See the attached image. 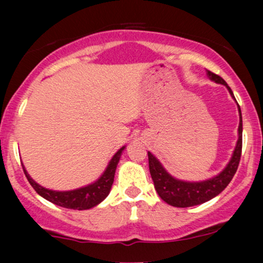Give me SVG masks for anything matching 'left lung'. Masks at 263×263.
<instances>
[{"mask_svg":"<svg viewBox=\"0 0 263 263\" xmlns=\"http://www.w3.org/2000/svg\"><path fill=\"white\" fill-rule=\"evenodd\" d=\"M207 75L211 80H213L218 84L225 85L228 87L230 95L233 98V92L229 85L226 84L224 79L219 75L212 73L211 70H207ZM239 110V127H238V141H237V146L233 152V156L228 164V166L224 168L218 176L214 178L208 179V181L203 182H183L178 181L167 174L165 168L161 166V164L157 160V158L153 156L152 153L148 152V166L149 172L152 176V179L154 182V186L156 190L161 199L165 202L171 204L175 207H192L196 206V204H201L206 201L213 199L217 195H219L231 179L235 176L237 168H238L240 154H242V133H243V124H242V112H240V107L238 105Z\"/></svg>","mask_w":263,"mask_h":263,"instance_id":"obj_1","label":"left lung"}]
</instances>
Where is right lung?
I'll return each mask as SVG.
<instances>
[{
  "label": "right lung",
  "instance_id": "right-lung-1",
  "mask_svg": "<svg viewBox=\"0 0 263 263\" xmlns=\"http://www.w3.org/2000/svg\"><path fill=\"white\" fill-rule=\"evenodd\" d=\"M124 147H122V148L115 154L112 159L110 160L109 165H107L105 172H104L102 177H100L98 181L93 183V184L84 186V188L71 190V192H55V190L43 188V186L37 184V183L28 176L24 166L23 168L25 175H26L27 181L30 182V184L32 186H33L35 192H37L41 196L44 197V199L50 201V202L55 203L57 206L69 208V210H88V208L97 206V204L102 202V201L109 195L110 189L114 183V177L115 172H116L117 164L118 161H120L121 153Z\"/></svg>",
  "mask_w": 263,
  "mask_h": 263
}]
</instances>
